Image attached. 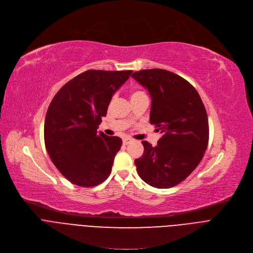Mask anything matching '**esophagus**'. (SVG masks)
Segmentation results:
<instances>
[{
	"mask_svg": "<svg viewBox=\"0 0 253 253\" xmlns=\"http://www.w3.org/2000/svg\"><path fill=\"white\" fill-rule=\"evenodd\" d=\"M131 141H132V139H130V138H128V137H125V138L123 139V143H124V144H129Z\"/></svg>",
	"mask_w": 253,
	"mask_h": 253,
	"instance_id": "esophagus-1",
	"label": "esophagus"
}]
</instances>
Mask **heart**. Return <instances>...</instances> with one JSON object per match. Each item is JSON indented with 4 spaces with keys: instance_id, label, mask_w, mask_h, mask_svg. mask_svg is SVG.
Returning <instances> with one entry per match:
<instances>
[{
    "instance_id": "obj_1",
    "label": "heart",
    "mask_w": 253,
    "mask_h": 253,
    "mask_svg": "<svg viewBox=\"0 0 253 253\" xmlns=\"http://www.w3.org/2000/svg\"><path fill=\"white\" fill-rule=\"evenodd\" d=\"M142 93H143V92H142V91H139V90L132 91V93H131V98L135 97V96H137V95H140V94H142Z\"/></svg>"
}]
</instances>
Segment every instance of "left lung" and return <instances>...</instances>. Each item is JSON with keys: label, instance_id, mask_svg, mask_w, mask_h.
<instances>
[{"label": "left lung", "instance_id": "left-lung-1", "mask_svg": "<svg viewBox=\"0 0 253 253\" xmlns=\"http://www.w3.org/2000/svg\"><path fill=\"white\" fill-rule=\"evenodd\" d=\"M132 77L151 97L149 121L163 136L135 160L139 177L156 188H171L186 179L204 158L209 143V121L197 90L181 76L164 69L134 72Z\"/></svg>", "mask_w": 253, "mask_h": 253}]
</instances>
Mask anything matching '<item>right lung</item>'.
Segmentation results:
<instances>
[{"label":"right lung","instance_id":"obj_1","mask_svg":"<svg viewBox=\"0 0 253 253\" xmlns=\"http://www.w3.org/2000/svg\"><path fill=\"white\" fill-rule=\"evenodd\" d=\"M132 71L87 70L56 93L44 120V144L60 173L80 187H93L111 174L122 139L98 132L116 90Z\"/></svg>","mask_w":253,"mask_h":253}]
</instances>
